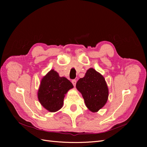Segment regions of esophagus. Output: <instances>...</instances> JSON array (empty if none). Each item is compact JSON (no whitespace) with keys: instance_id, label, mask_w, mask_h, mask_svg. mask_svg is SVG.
Returning <instances> with one entry per match:
<instances>
[{"instance_id":"34e87169","label":"esophagus","mask_w":147,"mask_h":147,"mask_svg":"<svg viewBox=\"0 0 147 147\" xmlns=\"http://www.w3.org/2000/svg\"><path fill=\"white\" fill-rule=\"evenodd\" d=\"M72 84H73V85H74V86H75V85H76L77 81L75 80H72Z\"/></svg>"}]
</instances>
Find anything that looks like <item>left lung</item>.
Listing matches in <instances>:
<instances>
[{
	"instance_id": "8db88e82",
	"label": "left lung",
	"mask_w": 147,
	"mask_h": 147,
	"mask_svg": "<svg viewBox=\"0 0 147 147\" xmlns=\"http://www.w3.org/2000/svg\"><path fill=\"white\" fill-rule=\"evenodd\" d=\"M76 88L82 93L87 108L97 112L106 104L109 89L104 77L92 68L89 69L83 78L77 82Z\"/></svg>"
}]
</instances>
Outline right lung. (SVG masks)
<instances>
[{
  "mask_svg": "<svg viewBox=\"0 0 147 147\" xmlns=\"http://www.w3.org/2000/svg\"><path fill=\"white\" fill-rule=\"evenodd\" d=\"M73 88L69 80L59 77L52 69L42 79L37 94L38 100L49 112H57L63 107L65 94Z\"/></svg>",
  "mask_w": 147,
  "mask_h": 147,
  "instance_id": "obj_1",
  "label": "right lung"
}]
</instances>
